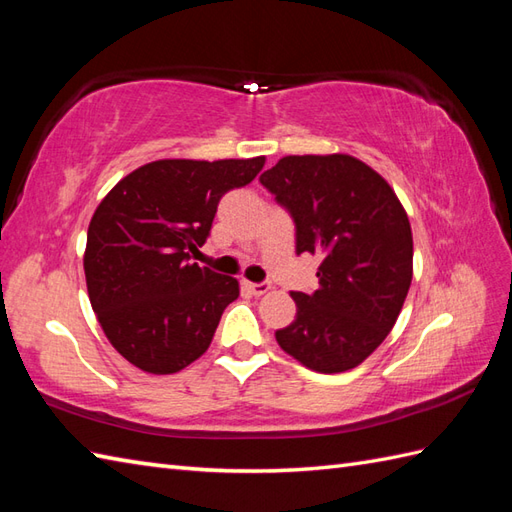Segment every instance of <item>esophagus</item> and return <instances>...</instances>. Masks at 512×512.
Listing matches in <instances>:
<instances>
[{
    "mask_svg": "<svg viewBox=\"0 0 512 512\" xmlns=\"http://www.w3.org/2000/svg\"><path fill=\"white\" fill-rule=\"evenodd\" d=\"M242 286L250 292V295H255V297H262V295H266V292L270 290V281H259V284H253V281H242Z\"/></svg>",
    "mask_w": 512,
    "mask_h": 512,
    "instance_id": "1",
    "label": "esophagus"
}]
</instances>
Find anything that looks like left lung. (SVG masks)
<instances>
[{
  "instance_id": "1",
  "label": "left lung",
  "mask_w": 512,
  "mask_h": 512,
  "mask_svg": "<svg viewBox=\"0 0 512 512\" xmlns=\"http://www.w3.org/2000/svg\"><path fill=\"white\" fill-rule=\"evenodd\" d=\"M259 182L290 213L297 255L321 257L319 288L290 292L281 350L321 374L361 365L394 328L411 286L409 217L383 176L347 154L286 156Z\"/></svg>"
}]
</instances>
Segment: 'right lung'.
Instances as JSON below:
<instances>
[{
    "mask_svg": "<svg viewBox=\"0 0 512 512\" xmlns=\"http://www.w3.org/2000/svg\"><path fill=\"white\" fill-rule=\"evenodd\" d=\"M266 158L156 160L96 206L83 268L107 339L149 374H176L213 341L237 279L191 262L222 195L246 187Z\"/></svg>",
    "mask_w": 512,
    "mask_h": 512,
    "instance_id": "1",
    "label": "right lung"
}]
</instances>
